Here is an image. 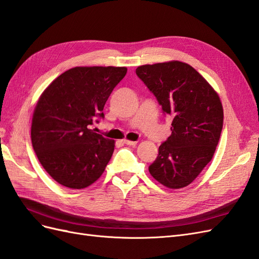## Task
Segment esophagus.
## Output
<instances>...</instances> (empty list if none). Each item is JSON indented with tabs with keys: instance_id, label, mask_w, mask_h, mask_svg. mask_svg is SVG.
I'll return each instance as SVG.
<instances>
[{
	"instance_id": "1",
	"label": "esophagus",
	"mask_w": 259,
	"mask_h": 259,
	"mask_svg": "<svg viewBox=\"0 0 259 259\" xmlns=\"http://www.w3.org/2000/svg\"><path fill=\"white\" fill-rule=\"evenodd\" d=\"M123 143L128 145V146H135V145H137V142H132V140H127V139H124Z\"/></svg>"
}]
</instances>
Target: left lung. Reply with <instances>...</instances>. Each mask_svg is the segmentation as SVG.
<instances>
[{
  "label": "left lung",
  "instance_id": "1",
  "mask_svg": "<svg viewBox=\"0 0 259 259\" xmlns=\"http://www.w3.org/2000/svg\"><path fill=\"white\" fill-rule=\"evenodd\" d=\"M136 74L173 116L171 134L149 166L151 176L171 189L191 184L213 158L222 134L224 110L214 89L182 61L145 65Z\"/></svg>",
  "mask_w": 259,
  "mask_h": 259
}]
</instances>
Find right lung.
I'll use <instances>...</instances> for the list:
<instances>
[{
  "instance_id": "obj_1",
  "label": "right lung",
  "mask_w": 259,
  "mask_h": 259,
  "mask_svg": "<svg viewBox=\"0 0 259 259\" xmlns=\"http://www.w3.org/2000/svg\"><path fill=\"white\" fill-rule=\"evenodd\" d=\"M127 72L125 67H75L56 77L38 98L31 125L34 152L53 179L83 189L103 175L114 140L90 130ZM98 122V120H96Z\"/></svg>"
}]
</instances>
